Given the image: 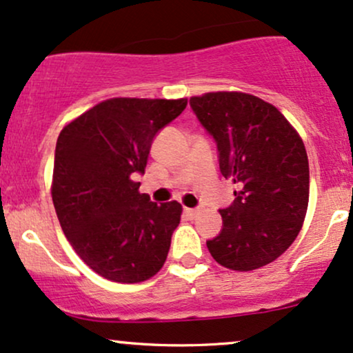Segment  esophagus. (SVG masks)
<instances>
[{"instance_id": "1", "label": "esophagus", "mask_w": 353, "mask_h": 353, "mask_svg": "<svg viewBox=\"0 0 353 353\" xmlns=\"http://www.w3.org/2000/svg\"><path fill=\"white\" fill-rule=\"evenodd\" d=\"M184 212L189 219H195L199 214H201V210L199 209H184Z\"/></svg>"}]
</instances>
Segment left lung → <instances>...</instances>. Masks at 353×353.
I'll return each instance as SVG.
<instances>
[{"label":"left lung","instance_id":"1","mask_svg":"<svg viewBox=\"0 0 353 353\" xmlns=\"http://www.w3.org/2000/svg\"><path fill=\"white\" fill-rule=\"evenodd\" d=\"M190 105L219 150L220 172L236 184L220 210L223 228L207 248L219 265L253 271L292 245L309 203L303 138L274 105L243 92H209Z\"/></svg>","mask_w":353,"mask_h":353}]
</instances>
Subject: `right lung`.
Returning a JSON list of instances; mask_svg holds the SVG:
<instances>
[{
    "label": "right lung",
    "instance_id": "add662e5",
    "mask_svg": "<svg viewBox=\"0 0 353 353\" xmlns=\"http://www.w3.org/2000/svg\"><path fill=\"white\" fill-rule=\"evenodd\" d=\"M188 99H108L67 123L57 138L50 194L63 235L82 261L114 283L163 268L182 205L139 194L154 134Z\"/></svg>",
    "mask_w": 353,
    "mask_h": 353
}]
</instances>
